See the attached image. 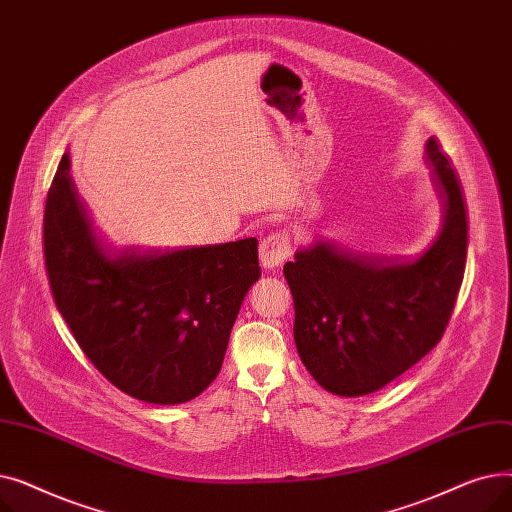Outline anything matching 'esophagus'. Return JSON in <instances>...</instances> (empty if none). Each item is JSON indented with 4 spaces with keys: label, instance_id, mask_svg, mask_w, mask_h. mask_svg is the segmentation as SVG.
<instances>
[{
    "label": "esophagus",
    "instance_id": "34e87169",
    "mask_svg": "<svg viewBox=\"0 0 512 512\" xmlns=\"http://www.w3.org/2000/svg\"><path fill=\"white\" fill-rule=\"evenodd\" d=\"M292 253L290 236L286 232H274L259 245V261L267 272H274Z\"/></svg>",
    "mask_w": 512,
    "mask_h": 512
}]
</instances>
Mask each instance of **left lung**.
Returning <instances> with one entry per match:
<instances>
[{"label": "left lung", "instance_id": "8db88e82", "mask_svg": "<svg viewBox=\"0 0 512 512\" xmlns=\"http://www.w3.org/2000/svg\"><path fill=\"white\" fill-rule=\"evenodd\" d=\"M425 161L442 228L423 255L375 261L319 238L284 265L299 357L332 394L382 390L432 351L448 326L465 274L467 213L461 182L434 137Z\"/></svg>", "mask_w": 512, "mask_h": 512}]
</instances>
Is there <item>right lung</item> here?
<instances>
[{"mask_svg": "<svg viewBox=\"0 0 512 512\" xmlns=\"http://www.w3.org/2000/svg\"><path fill=\"white\" fill-rule=\"evenodd\" d=\"M58 311L118 390L151 405L197 398L222 369L242 299L259 280L257 238L174 251H112L64 153L43 218Z\"/></svg>", "mask_w": 512, "mask_h": 512, "instance_id": "1", "label": "right lung"}]
</instances>
